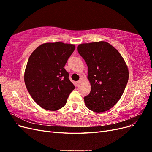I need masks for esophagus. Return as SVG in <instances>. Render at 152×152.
<instances>
[{
    "label": "esophagus",
    "instance_id": "esophagus-1",
    "mask_svg": "<svg viewBox=\"0 0 152 152\" xmlns=\"http://www.w3.org/2000/svg\"><path fill=\"white\" fill-rule=\"evenodd\" d=\"M81 84V80H79V81H77V86H80V84Z\"/></svg>",
    "mask_w": 152,
    "mask_h": 152
}]
</instances>
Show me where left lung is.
Wrapping results in <instances>:
<instances>
[{
	"instance_id": "obj_1",
	"label": "left lung",
	"mask_w": 152,
	"mask_h": 152,
	"mask_svg": "<svg viewBox=\"0 0 152 152\" xmlns=\"http://www.w3.org/2000/svg\"><path fill=\"white\" fill-rule=\"evenodd\" d=\"M77 49L88 67L91 89L84 98L86 107L94 112L107 111L125 90L129 79L126 63L120 53L104 41L80 44Z\"/></svg>"
}]
</instances>
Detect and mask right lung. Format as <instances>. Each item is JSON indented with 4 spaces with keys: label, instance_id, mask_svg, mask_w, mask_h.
<instances>
[{
    "label": "right lung",
    "instance_id": "right-lung-1",
    "mask_svg": "<svg viewBox=\"0 0 152 152\" xmlns=\"http://www.w3.org/2000/svg\"><path fill=\"white\" fill-rule=\"evenodd\" d=\"M75 49L71 44L48 42L31 54L24 80L31 98L40 107L56 111L65 105L75 86L64 66Z\"/></svg>",
    "mask_w": 152,
    "mask_h": 152
}]
</instances>
